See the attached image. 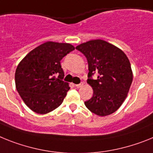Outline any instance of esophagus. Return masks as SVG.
<instances>
[{
    "mask_svg": "<svg viewBox=\"0 0 153 153\" xmlns=\"http://www.w3.org/2000/svg\"><path fill=\"white\" fill-rule=\"evenodd\" d=\"M83 85H84V83L81 82V83H79V84L74 85H75V87H76V88H80V87L83 86Z\"/></svg>",
    "mask_w": 153,
    "mask_h": 153,
    "instance_id": "obj_1",
    "label": "esophagus"
}]
</instances>
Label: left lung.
Masks as SVG:
<instances>
[{
	"instance_id": "8db88e82",
	"label": "left lung",
	"mask_w": 153,
	"mask_h": 153,
	"mask_svg": "<svg viewBox=\"0 0 153 153\" xmlns=\"http://www.w3.org/2000/svg\"><path fill=\"white\" fill-rule=\"evenodd\" d=\"M88 65L87 83L93 96L85 102L91 112L107 116L118 110L125 100L133 80L130 61L120 49L102 39H94L77 46ZM98 73L97 79L92 75Z\"/></svg>"
}]
</instances>
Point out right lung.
Masks as SVG:
<instances>
[{
    "label": "right lung",
    "instance_id": "obj_1",
    "mask_svg": "<svg viewBox=\"0 0 153 153\" xmlns=\"http://www.w3.org/2000/svg\"><path fill=\"white\" fill-rule=\"evenodd\" d=\"M74 50L70 43L49 41L33 49L20 61L15 71V86L33 111L47 114L62 103L70 87L63 81L61 61Z\"/></svg>",
    "mask_w": 153,
    "mask_h": 153
}]
</instances>
